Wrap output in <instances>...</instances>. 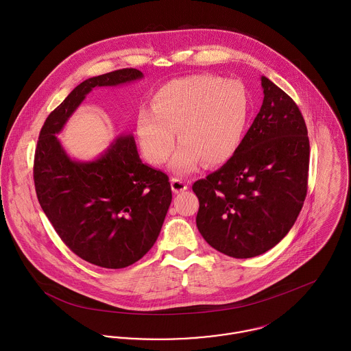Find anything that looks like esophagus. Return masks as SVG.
I'll use <instances>...</instances> for the list:
<instances>
[{
  "instance_id": "1",
  "label": "esophagus",
  "mask_w": 351,
  "mask_h": 351,
  "mask_svg": "<svg viewBox=\"0 0 351 351\" xmlns=\"http://www.w3.org/2000/svg\"><path fill=\"white\" fill-rule=\"evenodd\" d=\"M170 184H171V191L174 193H181V192L188 189V184L185 181L180 180V178H171Z\"/></svg>"
}]
</instances>
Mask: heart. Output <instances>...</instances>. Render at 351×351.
<instances>
[{
	"mask_svg": "<svg viewBox=\"0 0 351 351\" xmlns=\"http://www.w3.org/2000/svg\"><path fill=\"white\" fill-rule=\"evenodd\" d=\"M249 117L243 86L213 75H191L158 89L150 110L136 117V136L145 156L162 165L173 151L176 132L180 146L170 169L180 176L228 162L239 149Z\"/></svg>",
	"mask_w": 351,
	"mask_h": 351,
	"instance_id": "heart-1",
	"label": "heart"
}]
</instances>
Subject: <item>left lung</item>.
<instances>
[{"label": "left lung", "mask_w": 351, "mask_h": 351, "mask_svg": "<svg viewBox=\"0 0 351 351\" xmlns=\"http://www.w3.org/2000/svg\"><path fill=\"white\" fill-rule=\"evenodd\" d=\"M263 102L237 154L193 184L196 224L215 250L252 258L293 227L306 196L309 141L300 109L269 78Z\"/></svg>", "instance_id": "left-lung-1"}]
</instances>
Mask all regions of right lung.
Returning a JSON list of instances; mask_svg holds the SVG:
<instances>
[{
    "instance_id": "add662e5",
    "label": "right lung",
    "mask_w": 351,
    "mask_h": 351,
    "mask_svg": "<svg viewBox=\"0 0 351 351\" xmlns=\"http://www.w3.org/2000/svg\"><path fill=\"white\" fill-rule=\"evenodd\" d=\"M142 78L123 69L81 82L49 114L35 151V189L52 227L74 254L106 269L127 267L154 246L171 202L169 177L142 162L131 134L93 160L70 158L56 135L95 88Z\"/></svg>"
}]
</instances>
